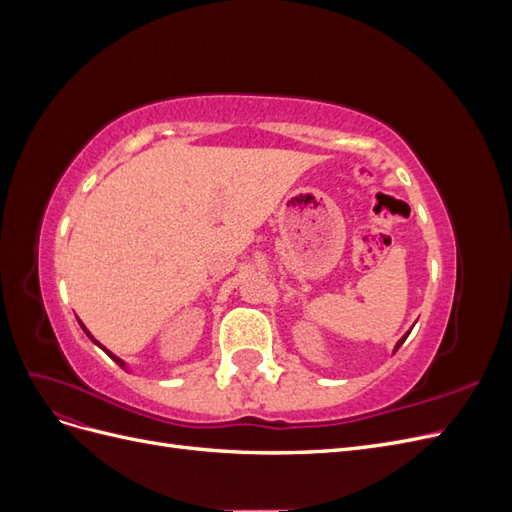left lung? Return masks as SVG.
Masks as SVG:
<instances>
[{
	"mask_svg": "<svg viewBox=\"0 0 512 512\" xmlns=\"http://www.w3.org/2000/svg\"><path fill=\"white\" fill-rule=\"evenodd\" d=\"M408 335H410V331H408V333H406V335H404V337H401V339H399V342H397V344H395V350H393V352H397V348H399V346H401V344H404V342H406V337H408Z\"/></svg>",
	"mask_w": 512,
	"mask_h": 512,
	"instance_id": "1",
	"label": "left lung"
}]
</instances>
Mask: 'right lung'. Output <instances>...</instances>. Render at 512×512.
Here are the masks:
<instances>
[{"instance_id": "right-lung-1", "label": "right lung", "mask_w": 512, "mask_h": 512, "mask_svg": "<svg viewBox=\"0 0 512 512\" xmlns=\"http://www.w3.org/2000/svg\"><path fill=\"white\" fill-rule=\"evenodd\" d=\"M79 324H81V329H83V331H85V333H87V337H89V339H91V342H94V344H96V346H100V348H102V350H104V352H106V354H108V356H111V359H113V361H115V363H117V365H119V367H123V369H128V365H126V363H123V361H121V359H119V356H115V354H113V352H111V350H108V348H104V346H102V344H100V342H98V339H96V337H94V335H91V333H89V331H87V327H85V324H83V322H81V320H79Z\"/></svg>"}]
</instances>
